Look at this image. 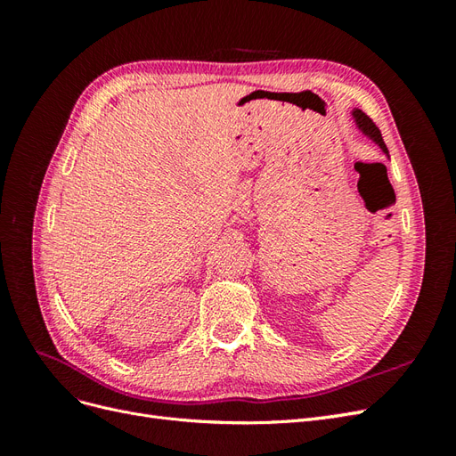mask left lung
<instances>
[{
    "label": "left lung",
    "mask_w": 456,
    "mask_h": 456,
    "mask_svg": "<svg viewBox=\"0 0 456 456\" xmlns=\"http://www.w3.org/2000/svg\"><path fill=\"white\" fill-rule=\"evenodd\" d=\"M354 118L357 121V126H360V129L365 134H369L370 139L382 148V151H386V154H388V148H386V144L382 141V134H380V131H379V127L375 126V123H372V119L365 112H362V110H354Z\"/></svg>",
    "instance_id": "8db88e82"
}]
</instances>
